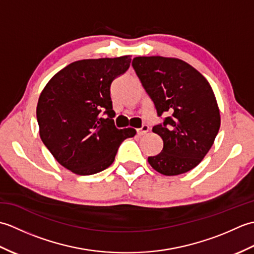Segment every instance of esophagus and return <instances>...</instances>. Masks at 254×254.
<instances>
[{"mask_svg": "<svg viewBox=\"0 0 254 254\" xmlns=\"http://www.w3.org/2000/svg\"><path fill=\"white\" fill-rule=\"evenodd\" d=\"M148 130H149V127L147 126V124H144V126L141 128H137V135L143 136L148 132Z\"/></svg>", "mask_w": 254, "mask_h": 254, "instance_id": "esophagus-1", "label": "esophagus"}]
</instances>
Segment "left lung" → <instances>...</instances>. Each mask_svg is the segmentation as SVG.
<instances>
[{"label": "left lung", "instance_id": "left-lung-1", "mask_svg": "<svg viewBox=\"0 0 254 254\" xmlns=\"http://www.w3.org/2000/svg\"><path fill=\"white\" fill-rule=\"evenodd\" d=\"M132 66L157 116H166L153 127L164 147L148 157L149 165L165 176L190 171L208 153L220 127L212 87L201 73L179 59L137 57Z\"/></svg>", "mask_w": 254, "mask_h": 254}]
</instances>
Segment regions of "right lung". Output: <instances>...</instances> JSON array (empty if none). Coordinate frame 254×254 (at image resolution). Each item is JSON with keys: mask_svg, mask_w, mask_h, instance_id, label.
Wrapping results in <instances>:
<instances>
[{"mask_svg": "<svg viewBox=\"0 0 254 254\" xmlns=\"http://www.w3.org/2000/svg\"><path fill=\"white\" fill-rule=\"evenodd\" d=\"M130 56L88 59L53 76L38 100L41 141L64 168L89 176L108 168L120 144L136 134L115 126L110 86L130 67Z\"/></svg>", "mask_w": 254, "mask_h": 254, "instance_id": "right-lung-1", "label": "right lung"}]
</instances>
